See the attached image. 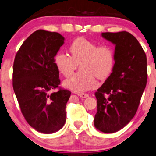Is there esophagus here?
Masks as SVG:
<instances>
[{"label":"esophagus","mask_w":156,"mask_h":156,"mask_svg":"<svg viewBox=\"0 0 156 156\" xmlns=\"http://www.w3.org/2000/svg\"><path fill=\"white\" fill-rule=\"evenodd\" d=\"M78 95L82 98H86L89 97V94H85V93H80V94H78Z\"/></svg>","instance_id":"esophagus-1"}]
</instances>
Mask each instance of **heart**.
Instances as JSON below:
<instances>
[{
    "label": "heart",
    "instance_id": "obj_1",
    "mask_svg": "<svg viewBox=\"0 0 156 156\" xmlns=\"http://www.w3.org/2000/svg\"><path fill=\"white\" fill-rule=\"evenodd\" d=\"M71 56L58 52L54 57L56 68L65 76H69L80 64V73H74L64 82L67 89L80 93L98 86L95 76L100 80L107 78L111 73L115 62V55L111 47L99 46L84 37H79L70 44Z\"/></svg>",
    "mask_w": 156,
    "mask_h": 156
}]
</instances>
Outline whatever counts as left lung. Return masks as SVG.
I'll use <instances>...</instances> for the list:
<instances>
[{"label": "left lung", "instance_id": "left-lung-1", "mask_svg": "<svg viewBox=\"0 0 156 156\" xmlns=\"http://www.w3.org/2000/svg\"><path fill=\"white\" fill-rule=\"evenodd\" d=\"M102 37L115 46L111 74L95 92L98 110L94 125L101 132L124 128L137 112L147 86V56L139 42L127 31L104 32Z\"/></svg>", "mask_w": 156, "mask_h": 156}]
</instances>
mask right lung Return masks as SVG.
Instances as JSON below:
<instances>
[{
    "label": "right lung",
    "mask_w": 156,
    "mask_h": 156,
    "mask_svg": "<svg viewBox=\"0 0 156 156\" xmlns=\"http://www.w3.org/2000/svg\"><path fill=\"white\" fill-rule=\"evenodd\" d=\"M57 32L38 30L30 35L16 55L12 86L21 111L36 131L52 134L66 121L65 107L70 91L59 89V71L54 57L65 43Z\"/></svg>",
    "instance_id": "right-lung-1"
}]
</instances>
